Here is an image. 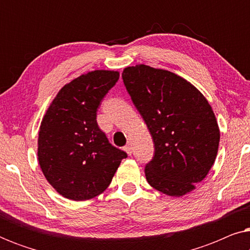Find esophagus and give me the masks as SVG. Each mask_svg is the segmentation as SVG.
Instances as JSON below:
<instances>
[{
    "instance_id": "obj_1",
    "label": "esophagus",
    "mask_w": 250,
    "mask_h": 250,
    "mask_svg": "<svg viewBox=\"0 0 250 250\" xmlns=\"http://www.w3.org/2000/svg\"><path fill=\"white\" fill-rule=\"evenodd\" d=\"M124 150H125L126 152H127V155H129V156L132 155V152H133V149H132L131 145H127V146H124Z\"/></svg>"
}]
</instances>
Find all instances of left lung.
<instances>
[{
  "mask_svg": "<svg viewBox=\"0 0 250 250\" xmlns=\"http://www.w3.org/2000/svg\"><path fill=\"white\" fill-rule=\"evenodd\" d=\"M122 76L155 143L146 181L170 197L191 192L214 165L220 143L207 99L183 77L146 64L126 67Z\"/></svg>",
  "mask_w": 250,
  "mask_h": 250,
  "instance_id": "1",
  "label": "left lung"
}]
</instances>
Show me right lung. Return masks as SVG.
Instances as JSON below:
<instances>
[{"label":"right lung","instance_id":"obj_1","mask_svg":"<svg viewBox=\"0 0 250 250\" xmlns=\"http://www.w3.org/2000/svg\"><path fill=\"white\" fill-rule=\"evenodd\" d=\"M119 78L115 70L81 75L58 92L41 122L37 158L54 190L84 201L104 192L127 153L109 143L97 110Z\"/></svg>","mask_w":250,"mask_h":250}]
</instances>
